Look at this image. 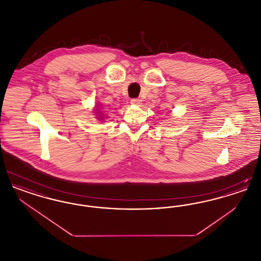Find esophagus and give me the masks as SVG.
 Wrapping results in <instances>:
<instances>
[{"label":"esophagus","mask_w":261,"mask_h":261,"mask_svg":"<svg viewBox=\"0 0 261 261\" xmlns=\"http://www.w3.org/2000/svg\"><path fill=\"white\" fill-rule=\"evenodd\" d=\"M131 103H132V105H136V106H139V105L141 103V99H131Z\"/></svg>","instance_id":"obj_1"}]
</instances>
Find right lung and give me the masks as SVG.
Here are the masks:
<instances>
[{
	"label": "right lung",
	"instance_id": "1",
	"mask_svg": "<svg viewBox=\"0 0 261 261\" xmlns=\"http://www.w3.org/2000/svg\"><path fill=\"white\" fill-rule=\"evenodd\" d=\"M99 118H100V120H102V118H101V116H100V117H99Z\"/></svg>",
	"mask_w": 261,
	"mask_h": 261
}]
</instances>
